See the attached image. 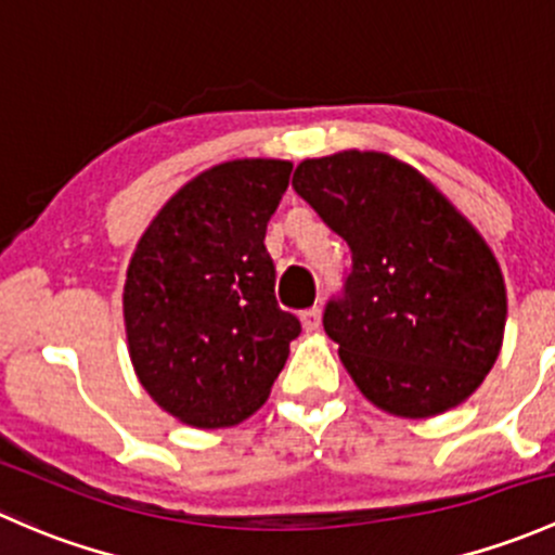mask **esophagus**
<instances>
[{
    "instance_id": "1",
    "label": "esophagus",
    "mask_w": 555,
    "mask_h": 555,
    "mask_svg": "<svg viewBox=\"0 0 555 555\" xmlns=\"http://www.w3.org/2000/svg\"><path fill=\"white\" fill-rule=\"evenodd\" d=\"M301 328H305V331H318L320 328V310H318V307L301 312Z\"/></svg>"
}]
</instances>
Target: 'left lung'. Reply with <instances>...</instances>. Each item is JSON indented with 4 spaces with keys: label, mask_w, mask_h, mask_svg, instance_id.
<instances>
[{
    "label": "left lung",
    "mask_w": 555,
    "mask_h": 555,
    "mask_svg": "<svg viewBox=\"0 0 555 555\" xmlns=\"http://www.w3.org/2000/svg\"><path fill=\"white\" fill-rule=\"evenodd\" d=\"M296 194L350 245L323 328L365 401L401 420L465 403L502 350L507 291L481 232L414 165L345 150L296 165Z\"/></svg>",
    "instance_id": "1"
}]
</instances>
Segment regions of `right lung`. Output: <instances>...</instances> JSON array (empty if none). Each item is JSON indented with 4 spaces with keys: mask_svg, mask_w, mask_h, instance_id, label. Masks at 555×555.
Returning <instances> with one entry per match:
<instances>
[{
    "mask_svg": "<svg viewBox=\"0 0 555 555\" xmlns=\"http://www.w3.org/2000/svg\"><path fill=\"white\" fill-rule=\"evenodd\" d=\"M294 165L245 157L186 181L135 243L122 291L141 387L199 430L235 427L270 398L301 325L275 301L264 248Z\"/></svg>",
    "mask_w": 555,
    "mask_h": 555,
    "instance_id": "obj_1",
    "label": "right lung"
}]
</instances>
